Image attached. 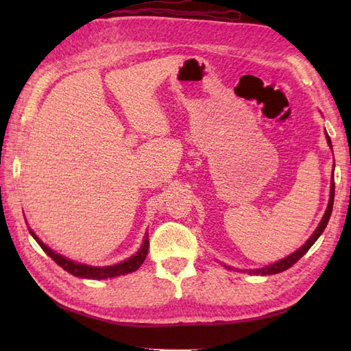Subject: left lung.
<instances>
[{
  "mask_svg": "<svg viewBox=\"0 0 351 351\" xmlns=\"http://www.w3.org/2000/svg\"><path fill=\"white\" fill-rule=\"evenodd\" d=\"M327 136V134H326ZM327 143H329V146L332 147V141H330V137L327 136ZM333 197H335V180H332V185H330V199H329V205H327V210H326V213H324V215H323V219H322V221H319V225H318V228L315 229V232L312 234V237L309 238V240L304 243L302 247L299 249V250H295L293 255H289V256H287V258H283V259H280V261H278V263H274V264H271V265H268V267H265V268H259V270H250L249 273L250 274H261V276H267V274H276V273H282V271H285V270H288L289 267H293L297 261H299L304 253H306L311 247H312V244H314L317 240H318V237L323 234V230L326 229V226H327V223H329V219H330V214H332V208H333Z\"/></svg>",
  "mask_w": 351,
  "mask_h": 351,
  "instance_id": "1",
  "label": "left lung"
}]
</instances>
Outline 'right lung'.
I'll return each instance as SVG.
<instances>
[{"label": "right lung", "mask_w": 351, "mask_h": 351, "mask_svg": "<svg viewBox=\"0 0 351 351\" xmlns=\"http://www.w3.org/2000/svg\"><path fill=\"white\" fill-rule=\"evenodd\" d=\"M29 234L33 235V238H34L37 243H39V245L43 249V252L47 253L49 258H52V261H54L57 265H60L63 270H66V271L73 274V276H77V278H86V279H108V278H116V276H121V274L136 271L137 268L141 264H143V261L146 259L147 250H149V240H147V235H146L145 243L140 247V250L137 252V255H134L130 259H126V261H123V263L116 264V265H110V267H90V265L73 263V261L64 258L62 255H58V253H56L54 250H51L48 245H45L39 240V238L36 237V234L33 232L32 229H29Z\"/></svg>", "instance_id": "obj_1"}]
</instances>
